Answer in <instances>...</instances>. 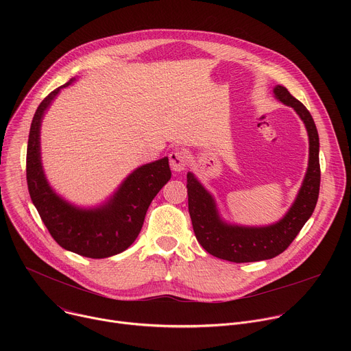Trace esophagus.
Listing matches in <instances>:
<instances>
[{"label":"esophagus","instance_id":"34e87169","mask_svg":"<svg viewBox=\"0 0 351 351\" xmlns=\"http://www.w3.org/2000/svg\"><path fill=\"white\" fill-rule=\"evenodd\" d=\"M169 164L172 171L182 172L187 167V156L183 152H180V149H176V152H172L169 154Z\"/></svg>","mask_w":351,"mask_h":351}]
</instances>
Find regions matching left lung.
Returning a JSON list of instances; mask_svg holds the SVG:
<instances>
[{
    "mask_svg": "<svg viewBox=\"0 0 351 351\" xmlns=\"http://www.w3.org/2000/svg\"><path fill=\"white\" fill-rule=\"evenodd\" d=\"M274 95L291 107L303 121L308 134V167L295 199L278 222L265 226H244L226 222L217 207L214 195L199 183L194 173H187L189 213L198 243L206 252L230 263H254L269 260L290 245L310 219L319 194V137L308 110L286 87L275 86Z\"/></svg>",
    "mask_w": 351,
    "mask_h": 351,
    "instance_id": "left-lung-1",
    "label": "left lung"
}]
</instances>
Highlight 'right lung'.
<instances>
[{"instance_id":"add662e5","label":"right lung","mask_w":351,"mask_h":351,"mask_svg":"<svg viewBox=\"0 0 351 351\" xmlns=\"http://www.w3.org/2000/svg\"><path fill=\"white\" fill-rule=\"evenodd\" d=\"M75 80L49 93L36 110L27 141V187L41 221L62 248L87 258H107L125 252L136 240L149 204L172 173L164 157L136 168L99 206L77 207L61 197L43 169L40 129L56 97Z\"/></svg>"}]
</instances>
